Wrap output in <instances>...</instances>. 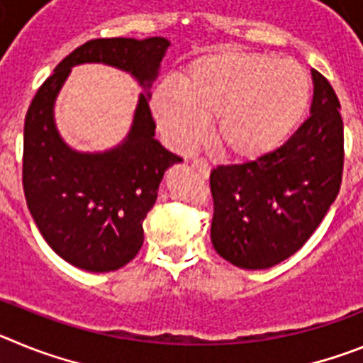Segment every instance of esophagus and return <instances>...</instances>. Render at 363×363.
I'll use <instances>...</instances> for the list:
<instances>
[{"instance_id":"obj_1","label":"esophagus","mask_w":363,"mask_h":363,"mask_svg":"<svg viewBox=\"0 0 363 363\" xmlns=\"http://www.w3.org/2000/svg\"><path fill=\"white\" fill-rule=\"evenodd\" d=\"M192 167H194V169L200 172V176H203V178H207V176H209L211 167H209V163L205 162V160H194V162H192Z\"/></svg>"}]
</instances>
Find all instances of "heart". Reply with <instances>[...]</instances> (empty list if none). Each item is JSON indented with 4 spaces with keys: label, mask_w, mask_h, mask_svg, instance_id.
<instances>
[{
    "label": "heart",
    "mask_w": 363,
    "mask_h": 363,
    "mask_svg": "<svg viewBox=\"0 0 363 363\" xmlns=\"http://www.w3.org/2000/svg\"><path fill=\"white\" fill-rule=\"evenodd\" d=\"M311 82L293 60L220 50L189 63L179 89L156 86L150 107L160 129L178 150L196 145L213 120V140L240 162L271 156L289 142L306 116Z\"/></svg>",
    "instance_id": "b5f03b06"
}]
</instances>
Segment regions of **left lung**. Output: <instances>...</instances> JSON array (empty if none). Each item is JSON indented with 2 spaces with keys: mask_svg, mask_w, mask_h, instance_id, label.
<instances>
[{
  "mask_svg": "<svg viewBox=\"0 0 363 363\" xmlns=\"http://www.w3.org/2000/svg\"><path fill=\"white\" fill-rule=\"evenodd\" d=\"M313 74L311 116L271 156L211 172V240L242 269H269L300 249L322 223L342 185L344 121L331 83Z\"/></svg>",
  "mask_w": 363,
  "mask_h": 363,
  "instance_id": "8db88e82",
  "label": "left lung"
}]
</instances>
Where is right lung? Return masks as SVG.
<instances>
[{
  "mask_svg": "<svg viewBox=\"0 0 363 363\" xmlns=\"http://www.w3.org/2000/svg\"><path fill=\"white\" fill-rule=\"evenodd\" d=\"M165 38L91 40L60 62L28 107L23 130V191L45 242L65 262L91 272L123 267L143 245V220L165 171L182 162L154 138L150 85L169 49ZM105 62L129 72L146 92L120 146L79 153L59 136L53 104L69 69Z\"/></svg>",
  "mask_w": 363,
  "mask_h": 363,
  "instance_id": "obj_1",
  "label": "right lung"
}]
</instances>
